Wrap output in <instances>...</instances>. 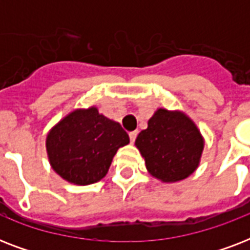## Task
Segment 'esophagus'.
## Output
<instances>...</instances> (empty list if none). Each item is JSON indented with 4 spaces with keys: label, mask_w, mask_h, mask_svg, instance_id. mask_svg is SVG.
<instances>
[{
    "label": "esophagus",
    "mask_w": 250,
    "mask_h": 250,
    "mask_svg": "<svg viewBox=\"0 0 250 250\" xmlns=\"http://www.w3.org/2000/svg\"><path fill=\"white\" fill-rule=\"evenodd\" d=\"M136 137H137V131H132V132H129V140H131V143H135Z\"/></svg>",
    "instance_id": "esophagus-1"
}]
</instances>
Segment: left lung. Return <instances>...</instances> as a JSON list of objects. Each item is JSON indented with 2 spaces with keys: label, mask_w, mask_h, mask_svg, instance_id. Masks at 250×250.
<instances>
[{
  "label": "left lung",
  "mask_w": 250,
  "mask_h": 250,
  "mask_svg": "<svg viewBox=\"0 0 250 250\" xmlns=\"http://www.w3.org/2000/svg\"><path fill=\"white\" fill-rule=\"evenodd\" d=\"M149 174L165 183L188 178L198 167L204 137L182 111L158 109L135 141Z\"/></svg>",
  "instance_id": "left-lung-1"
}]
</instances>
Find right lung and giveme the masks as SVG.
Here are the masks:
<instances>
[{
  "label": "right lung",
  "mask_w": 250,
  "mask_h": 250,
  "mask_svg": "<svg viewBox=\"0 0 250 250\" xmlns=\"http://www.w3.org/2000/svg\"><path fill=\"white\" fill-rule=\"evenodd\" d=\"M128 143L122 125L92 106L74 110L49 131L46 152L61 178L88 186L105 178L118 149Z\"/></svg>",
  "instance_id": "1"
}]
</instances>
